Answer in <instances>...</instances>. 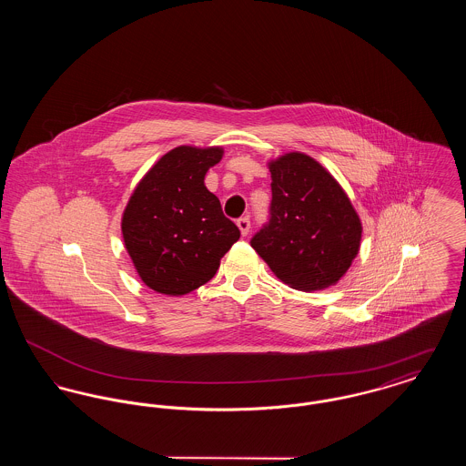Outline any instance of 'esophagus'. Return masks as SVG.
I'll return each mask as SVG.
<instances>
[{
    "instance_id": "1",
    "label": "esophagus",
    "mask_w": 466,
    "mask_h": 466,
    "mask_svg": "<svg viewBox=\"0 0 466 466\" xmlns=\"http://www.w3.org/2000/svg\"><path fill=\"white\" fill-rule=\"evenodd\" d=\"M238 227H239V230H241L243 236H248V232H249V218H248V217L239 218V220H238Z\"/></svg>"
}]
</instances>
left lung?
Wrapping results in <instances>:
<instances>
[{"label": "left lung", "instance_id": "1", "mask_svg": "<svg viewBox=\"0 0 466 466\" xmlns=\"http://www.w3.org/2000/svg\"><path fill=\"white\" fill-rule=\"evenodd\" d=\"M270 220L253 249L289 289H325L339 283L360 251L361 220L340 183L318 160L289 152L267 162Z\"/></svg>", "mask_w": 466, "mask_h": 466}]
</instances>
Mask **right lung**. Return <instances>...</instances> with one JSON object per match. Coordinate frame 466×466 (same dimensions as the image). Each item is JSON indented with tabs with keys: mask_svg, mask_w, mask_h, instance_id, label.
Returning a JSON list of instances; mask_svg holds the SVG:
<instances>
[{
	"mask_svg": "<svg viewBox=\"0 0 466 466\" xmlns=\"http://www.w3.org/2000/svg\"><path fill=\"white\" fill-rule=\"evenodd\" d=\"M222 147L181 145L139 179L122 213L124 246L150 289L181 297L206 285L241 236L204 177Z\"/></svg>",
	"mask_w": 466,
	"mask_h": 466,
	"instance_id": "obj_1",
	"label": "right lung"
}]
</instances>
